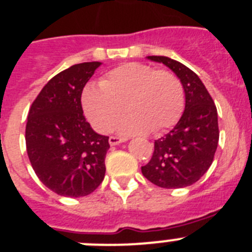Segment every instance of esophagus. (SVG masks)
I'll use <instances>...</instances> for the list:
<instances>
[{
  "label": "esophagus",
  "instance_id": "34e87169",
  "mask_svg": "<svg viewBox=\"0 0 252 252\" xmlns=\"http://www.w3.org/2000/svg\"><path fill=\"white\" fill-rule=\"evenodd\" d=\"M126 138H123V137H115V135H113V137L109 138V144L110 145H117V144H121V143L126 142Z\"/></svg>",
  "mask_w": 252,
  "mask_h": 252
}]
</instances>
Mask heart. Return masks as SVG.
Listing matches in <instances>:
<instances>
[{"mask_svg":"<svg viewBox=\"0 0 252 252\" xmlns=\"http://www.w3.org/2000/svg\"><path fill=\"white\" fill-rule=\"evenodd\" d=\"M184 102L183 84L173 72L137 62L112 69L100 87L88 86L82 95L87 118L99 133L112 130L126 110L130 115L122 131L160 133L179 121Z\"/></svg>","mask_w":252,"mask_h":252,"instance_id":"heart-1","label":"heart"}]
</instances>
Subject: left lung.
<instances>
[{
  "mask_svg": "<svg viewBox=\"0 0 252 252\" xmlns=\"http://www.w3.org/2000/svg\"><path fill=\"white\" fill-rule=\"evenodd\" d=\"M170 68L185 92V110L175 126L154 142V153L143 175L157 187L178 189L194 184L208 171L219 143L218 110L196 73L175 60L149 56Z\"/></svg>",
  "mask_w": 252,
  "mask_h": 252,
  "instance_id": "obj_1",
  "label": "left lung"
}]
</instances>
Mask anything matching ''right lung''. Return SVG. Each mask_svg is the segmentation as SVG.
<instances>
[{
    "label": "right lung",
    "mask_w": 252,
    "mask_h": 252,
    "mask_svg": "<svg viewBox=\"0 0 252 252\" xmlns=\"http://www.w3.org/2000/svg\"><path fill=\"white\" fill-rule=\"evenodd\" d=\"M100 62L74 64L42 88L28 112L26 148L38 179L56 194L79 197L100 185L109 137L86 121L82 92Z\"/></svg>",
    "instance_id": "obj_1"
}]
</instances>
